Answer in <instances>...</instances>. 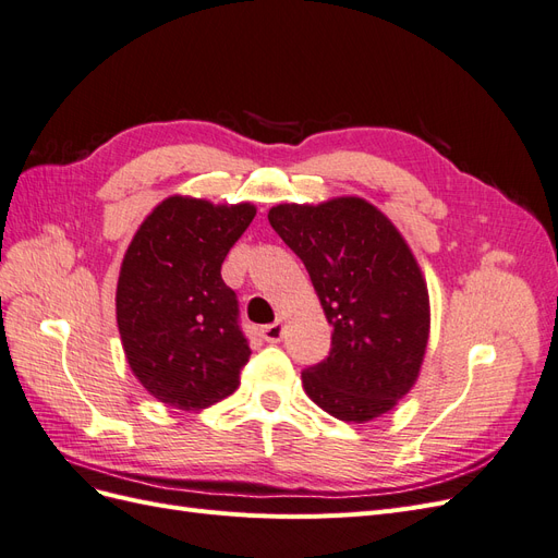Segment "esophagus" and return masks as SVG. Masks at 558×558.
Masks as SVG:
<instances>
[{
  "instance_id": "1",
  "label": "esophagus",
  "mask_w": 558,
  "mask_h": 558,
  "mask_svg": "<svg viewBox=\"0 0 558 558\" xmlns=\"http://www.w3.org/2000/svg\"><path fill=\"white\" fill-rule=\"evenodd\" d=\"M260 335H263V340H265V342H279L281 337H283V320L279 318V320H275V324L263 326Z\"/></svg>"
}]
</instances>
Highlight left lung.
<instances>
[{"mask_svg":"<svg viewBox=\"0 0 558 558\" xmlns=\"http://www.w3.org/2000/svg\"><path fill=\"white\" fill-rule=\"evenodd\" d=\"M269 226L305 263L332 326L326 361L302 373L330 416L365 424L416 384L430 335L428 286L400 230L363 197L277 205Z\"/></svg>","mask_w":558,"mask_h":558,"instance_id":"obj_1","label":"left lung"}]
</instances>
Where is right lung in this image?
<instances>
[{"label": "right lung", "mask_w": 558, "mask_h": 558, "mask_svg": "<svg viewBox=\"0 0 558 558\" xmlns=\"http://www.w3.org/2000/svg\"><path fill=\"white\" fill-rule=\"evenodd\" d=\"M253 216L251 202L172 195L144 218L125 251L118 332L132 375L167 408L205 410L240 386L251 349L221 265Z\"/></svg>", "instance_id": "1"}]
</instances>
